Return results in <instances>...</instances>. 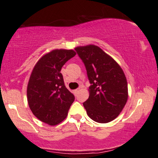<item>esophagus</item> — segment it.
Here are the masks:
<instances>
[{
  "instance_id": "esophagus-1",
  "label": "esophagus",
  "mask_w": 158,
  "mask_h": 158,
  "mask_svg": "<svg viewBox=\"0 0 158 158\" xmlns=\"http://www.w3.org/2000/svg\"><path fill=\"white\" fill-rule=\"evenodd\" d=\"M79 88H78V89L74 90H73V94H74V95H77L78 92H79Z\"/></svg>"
}]
</instances>
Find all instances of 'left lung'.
Instances as JSON below:
<instances>
[{
  "instance_id": "obj_1",
  "label": "left lung",
  "mask_w": 158,
  "mask_h": 158,
  "mask_svg": "<svg viewBox=\"0 0 158 158\" xmlns=\"http://www.w3.org/2000/svg\"><path fill=\"white\" fill-rule=\"evenodd\" d=\"M87 70L89 97L83 102L87 114L99 123L117 118L128 99V84L122 68L101 48L88 45L75 48Z\"/></svg>"
}]
</instances>
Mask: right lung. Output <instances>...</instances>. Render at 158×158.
Returning a JSON list of instances; mask_svg holds the SVG:
<instances>
[{"mask_svg": "<svg viewBox=\"0 0 158 158\" xmlns=\"http://www.w3.org/2000/svg\"><path fill=\"white\" fill-rule=\"evenodd\" d=\"M76 55L73 50H54L45 54L32 70L27 100L32 114L39 120L56 126L66 118L75 97L65 87L61 70Z\"/></svg>", "mask_w": 158, "mask_h": 158, "instance_id": "add662e5", "label": "right lung"}]
</instances>
